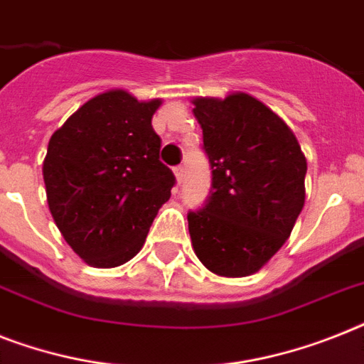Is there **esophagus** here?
Wrapping results in <instances>:
<instances>
[{"label":"esophagus","mask_w":364,"mask_h":364,"mask_svg":"<svg viewBox=\"0 0 364 364\" xmlns=\"http://www.w3.org/2000/svg\"><path fill=\"white\" fill-rule=\"evenodd\" d=\"M173 176H176V181L181 183L183 181V166H176L173 168Z\"/></svg>","instance_id":"1"}]
</instances>
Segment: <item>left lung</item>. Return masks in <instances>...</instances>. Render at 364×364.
Instances as JSON below:
<instances>
[{"label": "left lung", "instance_id": "obj_1", "mask_svg": "<svg viewBox=\"0 0 364 364\" xmlns=\"http://www.w3.org/2000/svg\"><path fill=\"white\" fill-rule=\"evenodd\" d=\"M192 105L213 172L209 202L188 213L192 249L218 277H249L279 252L303 211L306 159L291 129L249 93Z\"/></svg>", "mask_w": 364, "mask_h": 364}]
</instances>
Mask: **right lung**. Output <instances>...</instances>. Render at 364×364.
Segmentation results:
<instances>
[{
    "label": "right lung",
    "instance_id": "obj_1",
    "mask_svg": "<svg viewBox=\"0 0 364 364\" xmlns=\"http://www.w3.org/2000/svg\"><path fill=\"white\" fill-rule=\"evenodd\" d=\"M161 99L108 90L52 134L43 162L46 200L70 249L93 267L127 264L146 243L176 183L159 161L153 114Z\"/></svg>",
    "mask_w": 364,
    "mask_h": 364
}]
</instances>
